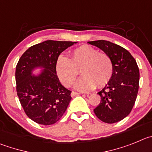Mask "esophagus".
Wrapping results in <instances>:
<instances>
[{
  "mask_svg": "<svg viewBox=\"0 0 152 152\" xmlns=\"http://www.w3.org/2000/svg\"><path fill=\"white\" fill-rule=\"evenodd\" d=\"M80 94H81V93H78V92H75V91H72V92H71V96L74 97V96H76V95H80Z\"/></svg>",
  "mask_w": 152,
  "mask_h": 152,
  "instance_id": "1",
  "label": "esophagus"
}]
</instances>
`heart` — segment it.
Returning a JSON list of instances; mask_svg holds the SVG:
<instances>
[{
	"label": "heart",
	"instance_id": "b5f03b06",
	"mask_svg": "<svg viewBox=\"0 0 152 152\" xmlns=\"http://www.w3.org/2000/svg\"><path fill=\"white\" fill-rule=\"evenodd\" d=\"M79 70L83 77L75 84V88L79 91H90L96 86L102 88L109 83L113 75V64L107 54L88 45L74 49L69 59L64 56L57 58V74L66 87L73 84Z\"/></svg>",
	"mask_w": 152,
	"mask_h": 152
}]
</instances>
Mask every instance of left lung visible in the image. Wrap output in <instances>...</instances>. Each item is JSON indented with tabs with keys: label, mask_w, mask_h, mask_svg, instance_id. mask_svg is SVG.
<instances>
[{
	"label": "left lung",
	"mask_w": 152,
	"mask_h": 152,
	"mask_svg": "<svg viewBox=\"0 0 152 152\" xmlns=\"http://www.w3.org/2000/svg\"><path fill=\"white\" fill-rule=\"evenodd\" d=\"M88 43L103 50L113 64L112 77L98 93L102 101L94 112L99 120L107 124L119 122L129 115L137 97L139 70L136 61L128 50L108 41Z\"/></svg>",
	"instance_id": "obj_1"
}]
</instances>
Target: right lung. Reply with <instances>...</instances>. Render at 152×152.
Returning a JSON list of instances; mask_svg holds the SVG:
<instances>
[{
  "instance_id": "obj_1",
  "label": "right lung",
  "mask_w": 152,
  "mask_h": 152,
  "mask_svg": "<svg viewBox=\"0 0 152 152\" xmlns=\"http://www.w3.org/2000/svg\"><path fill=\"white\" fill-rule=\"evenodd\" d=\"M76 42L48 40L27 49L16 67L17 95L26 115L34 122L51 125L66 111L71 91L59 81L56 62L60 54ZM39 69V73L34 72Z\"/></svg>"
}]
</instances>
